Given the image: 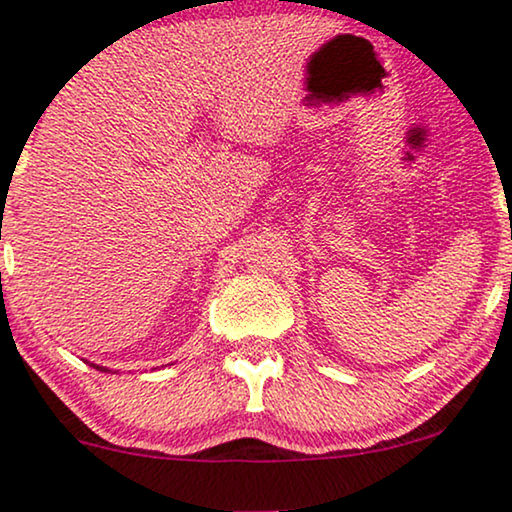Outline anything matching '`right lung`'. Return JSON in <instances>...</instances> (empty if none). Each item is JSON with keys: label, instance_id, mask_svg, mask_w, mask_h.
I'll list each match as a JSON object with an SVG mask.
<instances>
[{"label": "right lung", "instance_id": "obj_1", "mask_svg": "<svg viewBox=\"0 0 512 512\" xmlns=\"http://www.w3.org/2000/svg\"><path fill=\"white\" fill-rule=\"evenodd\" d=\"M94 368H99V371H103V373H111V371H108V368L106 366H96V364H92Z\"/></svg>", "mask_w": 512, "mask_h": 512}]
</instances>
